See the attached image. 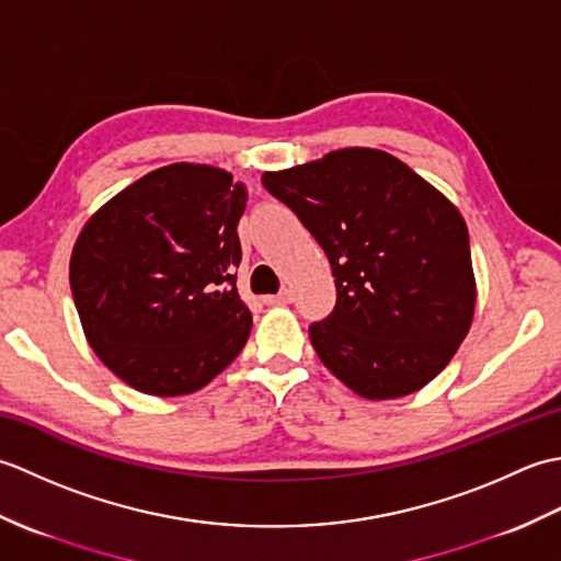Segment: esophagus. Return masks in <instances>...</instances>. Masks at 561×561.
I'll return each instance as SVG.
<instances>
[{
	"label": "esophagus",
	"mask_w": 561,
	"mask_h": 561,
	"mask_svg": "<svg viewBox=\"0 0 561 561\" xmlns=\"http://www.w3.org/2000/svg\"><path fill=\"white\" fill-rule=\"evenodd\" d=\"M265 301L267 306H287V304H291V291L289 289H282L279 294H272V296H265Z\"/></svg>",
	"instance_id": "esophagus-1"
}]
</instances>
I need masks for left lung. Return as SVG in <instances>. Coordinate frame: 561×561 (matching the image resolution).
Instances as JSON below:
<instances>
[{
  "instance_id": "1",
  "label": "left lung",
  "mask_w": 561,
  "mask_h": 561,
  "mask_svg": "<svg viewBox=\"0 0 561 561\" xmlns=\"http://www.w3.org/2000/svg\"><path fill=\"white\" fill-rule=\"evenodd\" d=\"M262 185L330 260L337 304L308 328L320 362L366 400L410 396L444 371L478 299L460 211L400 159L362 147Z\"/></svg>"
}]
</instances>
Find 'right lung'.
Here are the masks:
<instances>
[{"label": "right lung", "mask_w": 561, "mask_h": 561, "mask_svg": "<svg viewBox=\"0 0 561 561\" xmlns=\"http://www.w3.org/2000/svg\"><path fill=\"white\" fill-rule=\"evenodd\" d=\"M245 187L214 165L171 163L93 214L69 260L91 350L147 396H187L248 342L236 289Z\"/></svg>", "instance_id": "obj_1"}]
</instances>
